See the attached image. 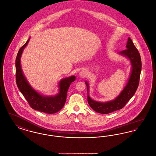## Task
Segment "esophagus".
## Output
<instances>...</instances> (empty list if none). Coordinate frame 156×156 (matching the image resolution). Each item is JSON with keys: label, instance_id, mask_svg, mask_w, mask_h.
Returning <instances> with one entry per match:
<instances>
[{"label": "esophagus", "instance_id": "obj_1", "mask_svg": "<svg viewBox=\"0 0 156 156\" xmlns=\"http://www.w3.org/2000/svg\"><path fill=\"white\" fill-rule=\"evenodd\" d=\"M87 72L86 70H81L80 72V76L81 77H85L87 76Z\"/></svg>", "mask_w": 156, "mask_h": 156}]
</instances>
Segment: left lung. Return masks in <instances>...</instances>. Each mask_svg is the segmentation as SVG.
I'll return each mask as SVG.
<instances>
[{"label":"left lung","mask_w":156,"mask_h":156,"mask_svg":"<svg viewBox=\"0 0 156 156\" xmlns=\"http://www.w3.org/2000/svg\"><path fill=\"white\" fill-rule=\"evenodd\" d=\"M126 47V49L119 52V54L126 56L130 61L132 65L131 73L126 85L115 100L105 102L96 101L92 100L88 95L89 86L88 83L87 81H85L87 88L88 104L90 107L97 112L107 114L122 109L133 96L137 90L142 70L140 55L133 42L129 37Z\"/></svg>","instance_id":"left-lung-1"}]
</instances>
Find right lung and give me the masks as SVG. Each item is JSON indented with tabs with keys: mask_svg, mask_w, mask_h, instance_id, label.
Masks as SVG:
<instances>
[{
	"mask_svg": "<svg viewBox=\"0 0 156 156\" xmlns=\"http://www.w3.org/2000/svg\"><path fill=\"white\" fill-rule=\"evenodd\" d=\"M30 38L19 49L16 59V80L18 88L30 107L47 114H55L62 108L65 104L67 93L71 83L76 79L75 76L62 79L59 83V93L55 96H44L32 88L27 81L21 67L20 58L24 48Z\"/></svg>",
	"mask_w": 156,
	"mask_h": 156,
	"instance_id": "add662e5",
	"label": "right lung"
}]
</instances>
